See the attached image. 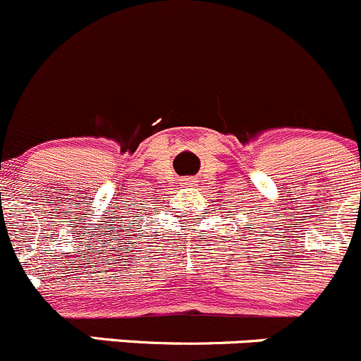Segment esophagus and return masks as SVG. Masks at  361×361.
<instances>
[{
	"label": "esophagus",
	"instance_id": "obj_1",
	"mask_svg": "<svg viewBox=\"0 0 361 361\" xmlns=\"http://www.w3.org/2000/svg\"><path fill=\"white\" fill-rule=\"evenodd\" d=\"M189 182H192V180H188V184H189Z\"/></svg>",
	"mask_w": 361,
	"mask_h": 361
}]
</instances>
